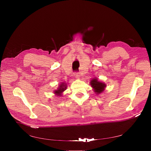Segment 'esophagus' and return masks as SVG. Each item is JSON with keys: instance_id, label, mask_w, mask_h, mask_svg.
<instances>
[{"instance_id": "34e87169", "label": "esophagus", "mask_w": 151, "mask_h": 151, "mask_svg": "<svg viewBox=\"0 0 151 151\" xmlns=\"http://www.w3.org/2000/svg\"><path fill=\"white\" fill-rule=\"evenodd\" d=\"M74 76H75V77H76V78H77V79H79V77H80V74H79V73H78V72H76V73H74Z\"/></svg>"}]
</instances>
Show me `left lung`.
I'll return each mask as SVG.
<instances>
[{
  "label": "left lung",
  "mask_w": 151,
  "mask_h": 151,
  "mask_svg": "<svg viewBox=\"0 0 151 151\" xmlns=\"http://www.w3.org/2000/svg\"><path fill=\"white\" fill-rule=\"evenodd\" d=\"M90 84L93 88L95 93L98 94L103 92L104 88H106V84L103 83H101V82L98 81L96 78H94L91 80Z\"/></svg>",
  "instance_id": "1"
}]
</instances>
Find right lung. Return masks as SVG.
Instances as JSON below:
<instances>
[{
    "mask_svg": "<svg viewBox=\"0 0 151 151\" xmlns=\"http://www.w3.org/2000/svg\"><path fill=\"white\" fill-rule=\"evenodd\" d=\"M67 88V86L64 83H62L60 86H59L57 90L54 91V93L57 96H60L62 93Z\"/></svg>",
    "mask_w": 151,
    "mask_h": 151,
    "instance_id": "obj_1",
    "label": "right lung"
}]
</instances>
